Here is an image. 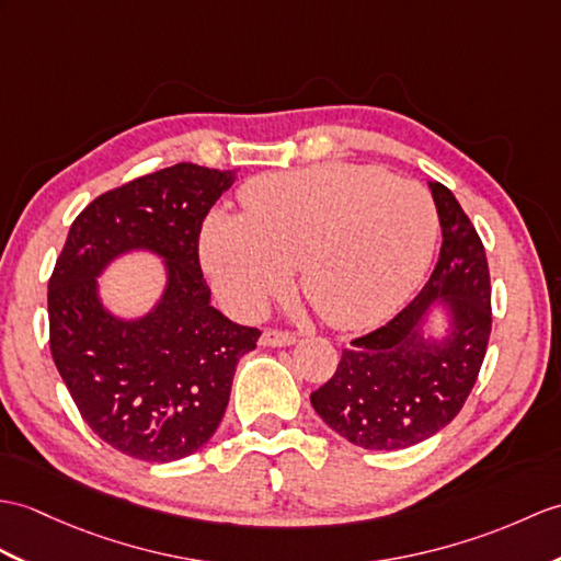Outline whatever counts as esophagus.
<instances>
[{
  "mask_svg": "<svg viewBox=\"0 0 561 561\" xmlns=\"http://www.w3.org/2000/svg\"><path fill=\"white\" fill-rule=\"evenodd\" d=\"M296 344V336L289 332H279V330H265L263 336H260V346H270V348H282V346H291Z\"/></svg>",
  "mask_w": 561,
  "mask_h": 561,
  "instance_id": "1",
  "label": "esophagus"
}]
</instances>
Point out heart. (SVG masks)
Segmentation results:
<instances>
[{
	"label": "heart",
	"instance_id": "1",
	"mask_svg": "<svg viewBox=\"0 0 561 561\" xmlns=\"http://www.w3.org/2000/svg\"><path fill=\"white\" fill-rule=\"evenodd\" d=\"M241 203L243 215L213 210L198 237L207 277L241 318H257L298 265L324 322L368 330L403 306L433 255L427 193L375 167L332 162L255 176Z\"/></svg>",
	"mask_w": 561,
	"mask_h": 561
}]
</instances>
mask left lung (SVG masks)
I'll list each match as a JSON object with an SVG mask.
<instances>
[{"label":"left lung","mask_w":561,"mask_h":561,"mask_svg":"<svg viewBox=\"0 0 561 561\" xmlns=\"http://www.w3.org/2000/svg\"><path fill=\"white\" fill-rule=\"evenodd\" d=\"M427 186L442 227L433 275L394 320L351 342L332 380L310 394L320 419L363 449H407L437 435L457 419L485 358L492 310L483 241L447 186Z\"/></svg>","instance_id":"1"}]
</instances>
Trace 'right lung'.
<instances>
[{"label": "right lung", "mask_w": 561, "mask_h": 561, "mask_svg": "<svg viewBox=\"0 0 561 561\" xmlns=\"http://www.w3.org/2000/svg\"><path fill=\"white\" fill-rule=\"evenodd\" d=\"M237 181L233 169L179 162L100 195L76 217L49 277V348L93 433L140 461L198 451L227 411L241 356L260 330L210 304L198 263L205 215ZM131 252L158 256L165 286L150 311L126 319L99 277Z\"/></svg>", "instance_id": "right-lung-1"}]
</instances>
